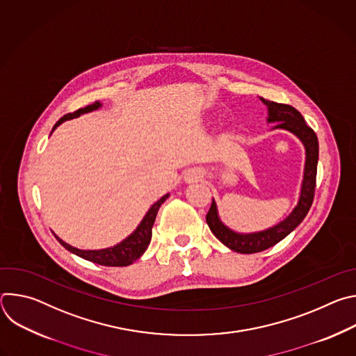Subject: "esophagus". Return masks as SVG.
Instances as JSON below:
<instances>
[{
  "mask_svg": "<svg viewBox=\"0 0 356 356\" xmlns=\"http://www.w3.org/2000/svg\"><path fill=\"white\" fill-rule=\"evenodd\" d=\"M201 176H200V173L198 172H188L187 175H186V177H184V180L186 181H195V180H198Z\"/></svg>",
  "mask_w": 356,
  "mask_h": 356,
  "instance_id": "esophagus-1",
  "label": "esophagus"
}]
</instances>
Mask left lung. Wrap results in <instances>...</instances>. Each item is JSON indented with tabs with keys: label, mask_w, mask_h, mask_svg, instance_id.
Segmentation results:
<instances>
[{
	"label": "left lung",
	"mask_w": 356,
	"mask_h": 356,
	"mask_svg": "<svg viewBox=\"0 0 356 356\" xmlns=\"http://www.w3.org/2000/svg\"><path fill=\"white\" fill-rule=\"evenodd\" d=\"M262 103L268 107V124L273 122V129H284L293 134L306 150V162H304L302 181L300 187V195L297 204L290 214L273 227H269L257 232H238L225 225L218 214L217 202L213 198L210 211L206 217L211 232L231 250L239 253H255L265 250L282 239H284L307 216L314 198L316 176L318 163V139L316 132L306 124L302 115L291 106L277 104L273 101L261 98Z\"/></svg>",
	"instance_id": "obj_1"
}]
</instances>
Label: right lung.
Instances as JSON below:
<instances>
[{
	"label": "right lung",
	"instance_id": "add662e5",
	"mask_svg": "<svg viewBox=\"0 0 356 356\" xmlns=\"http://www.w3.org/2000/svg\"><path fill=\"white\" fill-rule=\"evenodd\" d=\"M101 107H103V104L97 101V103H94L86 108H80L73 114H67V115L62 117L55 124L52 132L65 121L79 118L80 115L95 111ZM169 195L170 194L168 193V194L162 195L156 202H154V204H152L150 209L147 210V213L145 214V217L142 218V221L139 222V225L135 228V231L114 246H108V248H103V249H79V248L69 245L63 239H60L55 232H54V235L67 250H70L72 253H74V255H77L86 261L103 265V266H128V265L134 264L136 259H139L143 255V252L147 249V246L150 243V238H152V227H154L156 214Z\"/></svg>",
	"mask_w": 356,
	"mask_h": 356
}]
</instances>
